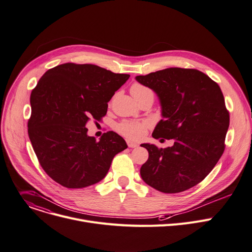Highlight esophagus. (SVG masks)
<instances>
[{
	"instance_id": "1",
	"label": "esophagus",
	"mask_w": 252,
	"mask_h": 252,
	"mask_svg": "<svg viewBox=\"0 0 252 252\" xmlns=\"http://www.w3.org/2000/svg\"><path fill=\"white\" fill-rule=\"evenodd\" d=\"M126 143H127V146H128L129 148H137V147L139 146L137 143L132 142V141H129V140H127V141H126Z\"/></svg>"
}]
</instances>
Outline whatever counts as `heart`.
Here are the masks:
<instances>
[{"label": "heart", "instance_id": "1", "mask_svg": "<svg viewBox=\"0 0 252 252\" xmlns=\"http://www.w3.org/2000/svg\"><path fill=\"white\" fill-rule=\"evenodd\" d=\"M130 92L132 95H140V94H143L146 92H150V90L148 88H146L145 86L140 85V84H135V85L131 86ZM149 126H150L149 122L126 121V122L120 124L119 130L123 133V135H125L127 138L138 140L144 136L145 130Z\"/></svg>", "mask_w": 252, "mask_h": 252}]
</instances>
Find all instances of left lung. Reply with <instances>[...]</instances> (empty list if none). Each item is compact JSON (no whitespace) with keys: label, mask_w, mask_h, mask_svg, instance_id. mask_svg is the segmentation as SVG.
<instances>
[{"label":"left lung","mask_w":252,"mask_h":252,"mask_svg":"<svg viewBox=\"0 0 252 252\" xmlns=\"http://www.w3.org/2000/svg\"><path fill=\"white\" fill-rule=\"evenodd\" d=\"M136 80L159 99L162 120L153 138L174 141L164 149L141 145L149 152L140 170L142 179L165 193L189 189L213 170L224 152L230 119L223 93L209 76L193 69L168 68Z\"/></svg>","instance_id":"1"}]
</instances>
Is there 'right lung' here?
Returning <instances> with one entry per match:
<instances>
[{"label": "right lung", "instance_id": "add662e5", "mask_svg": "<svg viewBox=\"0 0 252 252\" xmlns=\"http://www.w3.org/2000/svg\"><path fill=\"white\" fill-rule=\"evenodd\" d=\"M128 78L95 64L66 63L45 72L32 90L28 136L43 170L61 186L99 182L113 157L127 148L114 131L96 141L85 126L106 114L109 100Z\"/></svg>", "mask_w": 252, "mask_h": 252}]
</instances>
